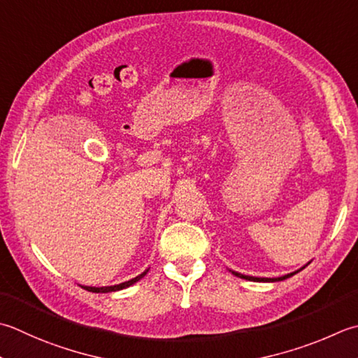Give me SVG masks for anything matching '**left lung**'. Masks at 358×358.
<instances>
[{
    "mask_svg": "<svg viewBox=\"0 0 358 358\" xmlns=\"http://www.w3.org/2000/svg\"><path fill=\"white\" fill-rule=\"evenodd\" d=\"M310 262H307L304 267H301L299 270H296V271H293V273H289V275H284V276H279V278H256V276H247V275H242V273H237V271H234V270H229L231 273H233L234 276H237V278H241V279H247V281H255V282H278V281H284V279H287V278H290V276H293V275H296L298 271H301L303 268H306L307 265H309Z\"/></svg>",
    "mask_w": 358,
    "mask_h": 358,
    "instance_id": "1",
    "label": "left lung"
}]
</instances>
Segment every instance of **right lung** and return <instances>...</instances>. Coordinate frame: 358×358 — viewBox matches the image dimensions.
<instances>
[{
    "label": "right lung",
    "instance_id": "1",
    "mask_svg": "<svg viewBox=\"0 0 358 358\" xmlns=\"http://www.w3.org/2000/svg\"><path fill=\"white\" fill-rule=\"evenodd\" d=\"M147 271H149V268H147L145 271H143L141 275L130 279V281H125V282H121V284H116V285H110V287H88V285H82V289H85L88 292H93V293H108V292H117V290H122V289H127V287L133 285L135 282H138L139 279H143Z\"/></svg>",
    "mask_w": 358,
    "mask_h": 358
}]
</instances>
